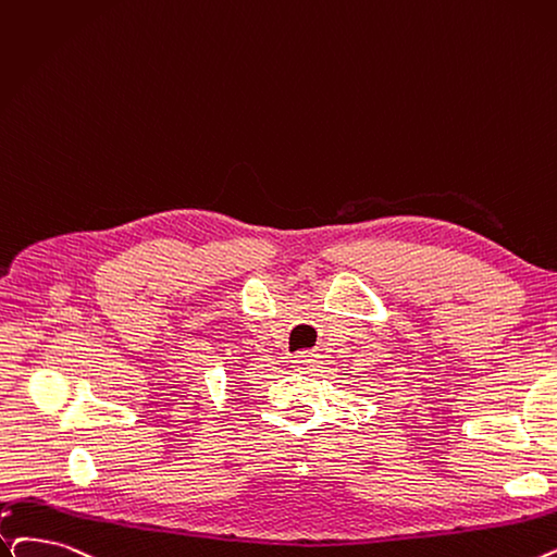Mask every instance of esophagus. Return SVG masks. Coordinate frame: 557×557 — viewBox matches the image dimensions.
Wrapping results in <instances>:
<instances>
[{
  "label": "esophagus",
  "mask_w": 557,
  "mask_h": 557,
  "mask_svg": "<svg viewBox=\"0 0 557 557\" xmlns=\"http://www.w3.org/2000/svg\"><path fill=\"white\" fill-rule=\"evenodd\" d=\"M296 367L298 369H302V371H311L313 367H317V355L313 352H309V350H300L298 355H296Z\"/></svg>",
  "instance_id": "34e87169"
}]
</instances>
